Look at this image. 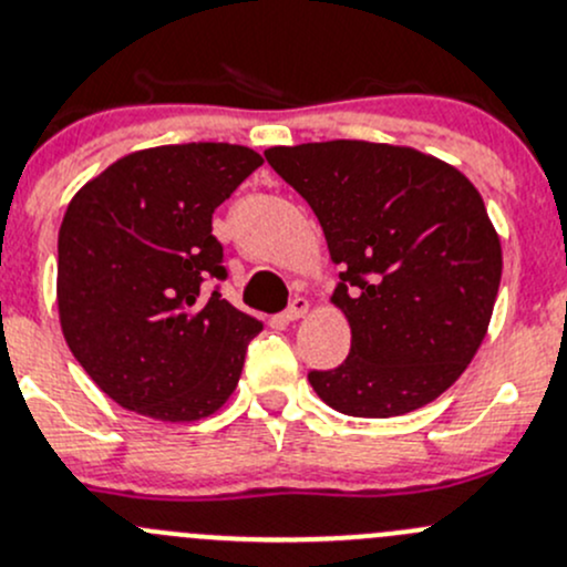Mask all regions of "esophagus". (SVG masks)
Segmentation results:
<instances>
[{"label": "esophagus", "mask_w": 567, "mask_h": 567, "mask_svg": "<svg viewBox=\"0 0 567 567\" xmlns=\"http://www.w3.org/2000/svg\"><path fill=\"white\" fill-rule=\"evenodd\" d=\"M307 309H309V301L303 299V296H296V299L288 303V309H285V312L279 315V318L288 320V323H290V320H299V318H303V315H307Z\"/></svg>", "instance_id": "34e87169"}]
</instances>
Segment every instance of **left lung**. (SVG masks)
Returning <instances> with one entry per match:
<instances>
[{
  "label": "left lung",
  "instance_id": "1",
  "mask_svg": "<svg viewBox=\"0 0 567 567\" xmlns=\"http://www.w3.org/2000/svg\"><path fill=\"white\" fill-rule=\"evenodd\" d=\"M268 165L312 206L339 271L350 353L309 372L326 404L391 419L456 383L484 339L503 252L478 189L456 168L369 141L274 146Z\"/></svg>",
  "mask_w": 567,
  "mask_h": 567
}]
</instances>
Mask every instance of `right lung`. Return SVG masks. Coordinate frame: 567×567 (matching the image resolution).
Listing matches in <instances>:
<instances>
[{"mask_svg": "<svg viewBox=\"0 0 567 567\" xmlns=\"http://www.w3.org/2000/svg\"><path fill=\"white\" fill-rule=\"evenodd\" d=\"M260 165L234 143L143 148L70 200L59 320L89 378L122 408L198 421L234 393L264 326L219 293L228 268L212 214Z\"/></svg>", "mask_w": 567, "mask_h": 567, "instance_id": "obj_1", "label": "right lung"}]
</instances>
